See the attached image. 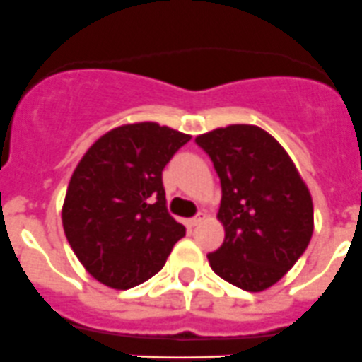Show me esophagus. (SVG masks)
Listing matches in <instances>:
<instances>
[{
  "instance_id": "esophagus-1",
  "label": "esophagus",
  "mask_w": 362,
  "mask_h": 362,
  "mask_svg": "<svg viewBox=\"0 0 362 362\" xmlns=\"http://www.w3.org/2000/svg\"><path fill=\"white\" fill-rule=\"evenodd\" d=\"M205 217H206V214L199 212L198 216H196V217H192V219L189 221V224H191V226H198V224H202L203 221H205Z\"/></svg>"
}]
</instances>
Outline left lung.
Wrapping results in <instances>:
<instances>
[{
	"label": "left lung",
	"mask_w": 362,
	"mask_h": 362,
	"mask_svg": "<svg viewBox=\"0 0 362 362\" xmlns=\"http://www.w3.org/2000/svg\"><path fill=\"white\" fill-rule=\"evenodd\" d=\"M221 180L217 219L224 242L206 255L219 278L245 292L279 281L306 251L313 235V199L286 150L267 131L247 124L194 139Z\"/></svg>",
	"instance_id": "left-lung-1"
}]
</instances>
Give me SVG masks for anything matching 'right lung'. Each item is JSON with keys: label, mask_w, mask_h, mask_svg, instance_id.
Returning a JSON list of instances; mask_svg holds the SVG:
<instances>
[{"label": "right lung", "mask_w": 362, "mask_h": 362, "mask_svg": "<svg viewBox=\"0 0 362 362\" xmlns=\"http://www.w3.org/2000/svg\"><path fill=\"white\" fill-rule=\"evenodd\" d=\"M189 139L156 122L125 124L100 136L74 170L63 230L84 269L103 285H141L185 235L166 209L163 170Z\"/></svg>", "instance_id": "right-lung-1"}]
</instances>
